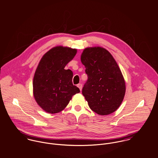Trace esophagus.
I'll return each mask as SVG.
<instances>
[{
	"instance_id": "34e87169",
	"label": "esophagus",
	"mask_w": 158,
	"mask_h": 158,
	"mask_svg": "<svg viewBox=\"0 0 158 158\" xmlns=\"http://www.w3.org/2000/svg\"><path fill=\"white\" fill-rule=\"evenodd\" d=\"M77 87L79 88V89H80V90L81 91L82 90V85L81 84H77Z\"/></svg>"
}]
</instances>
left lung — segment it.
<instances>
[{
  "label": "left lung",
  "instance_id": "left-lung-1",
  "mask_svg": "<svg viewBox=\"0 0 158 158\" xmlns=\"http://www.w3.org/2000/svg\"><path fill=\"white\" fill-rule=\"evenodd\" d=\"M81 60L88 76L82 93L89 108L99 115L114 112L125 93V81L116 60L99 47L85 48Z\"/></svg>",
  "mask_w": 158,
  "mask_h": 158
}]
</instances>
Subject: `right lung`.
Wrapping results in <instances>:
<instances>
[{"label":"right lung","mask_w":158,"mask_h":158,"mask_svg":"<svg viewBox=\"0 0 158 158\" xmlns=\"http://www.w3.org/2000/svg\"><path fill=\"white\" fill-rule=\"evenodd\" d=\"M76 53V49L56 47L45 53L39 63L33 78V94L37 104L48 113L62 111L72 96L80 92L73 84L72 71L64 69Z\"/></svg>","instance_id":"right-lung-1"}]
</instances>
